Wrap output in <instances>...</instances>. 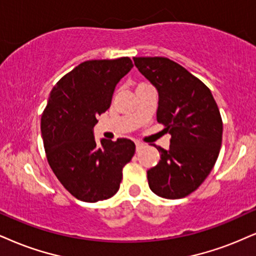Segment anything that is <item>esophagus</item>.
I'll return each instance as SVG.
<instances>
[{
	"instance_id": "34e87169",
	"label": "esophagus",
	"mask_w": 256,
	"mask_h": 256,
	"mask_svg": "<svg viewBox=\"0 0 256 256\" xmlns=\"http://www.w3.org/2000/svg\"><path fill=\"white\" fill-rule=\"evenodd\" d=\"M135 144H136V150H140V148H142V146H144V144L142 142H138V141H136V142H135Z\"/></svg>"
}]
</instances>
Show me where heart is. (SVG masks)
<instances>
[{"instance_id":"heart-1","label":"heart","mask_w":256,"mask_h":256,"mask_svg":"<svg viewBox=\"0 0 256 256\" xmlns=\"http://www.w3.org/2000/svg\"><path fill=\"white\" fill-rule=\"evenodd\" d=\"M140 85H141V84H140Z\"/></svg>"}]
</instances>
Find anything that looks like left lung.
I'll list each match as a JSON object with an SVG mask.
<instances>
[{"label":"left lung","instance_id":"1","mask_svg":"<svg viewBox=\"0 0 256 256\" xmlns=\"http://www.w3.org/2000/svg\"><path fill=\"white\" fill-rule=\"evenodd\" d=\"M138 70L156 88V121L171 134L170 150L156 146L160 162L147 171L150 188L167 200L197 190L215 165L223 122L209 88L182 65L164 56L134 58Z\"/></svg>","mask_w":256,"mask_h":256}]
</instances>
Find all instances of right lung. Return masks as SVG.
<instances>
[{
    "label": "right lung",
    "mask_w": 256,
    "mask_h": 256,
    "mask_svg": "<svg viewBox=\"0 0 256 256\" xmlns=\"http://www.w3.org/2000/svg\"><path fill=\"white\" fill-rule=\"evenodd\" d=\"M128 56L88 60L56 83L41 115L46 158L58 180L77 200L96 203L118 191L122 170L135 153L128 138L100 140L92 128L112 103L116 84L130 71Z\"/></svg>",
    "instance_id": "1"
}]
</instances>
